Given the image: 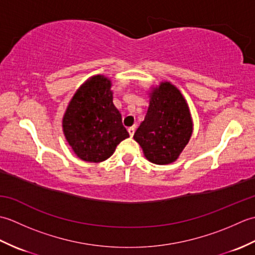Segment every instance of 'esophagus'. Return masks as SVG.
I'll list each match as a JSON object with an SVG mask.
<instances>
[{"instance_id": "1", "label": "esophagus", "mask_w": 255, "mask_h": 255, "mask_svg": "<svg viewBox=\"0 0 255 255\" xmlns=\"http://www.w3.org/2000/svg\"><path fill=\"white\" fill-rule=\"evenodd\" d=\"M134 129H136V127H134V126H132V127H129V128H128V132H129V134H130V137H132V136H133V133H134Z\"/></svg>"}]
</instances>
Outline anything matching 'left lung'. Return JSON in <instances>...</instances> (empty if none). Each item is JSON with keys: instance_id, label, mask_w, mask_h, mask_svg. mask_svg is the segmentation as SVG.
Here are the masks:
<instances>
[{"instance_id": "left-lung-1", "label": "left lung", "mask_w": 255, "mask_h": 255, "mask_svg": "<svg viewBox=\"0 0 255 255\" xmlns=\"http://www.w3.org/2000/svg\"><path fill=\"white\" fill-rule=\"evenodd\" d=\"M192 132L193 121L184 96L170 82H161L151 91L148 112L133 139L147 160L164 165L176 161Z\"/></svg>"}]
</instances>
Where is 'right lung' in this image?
<instances>
[{
    "label": "right lung",
    "mask_w": 255,
    "mask_h": 255,
    "mask_svg": "<svg viewBox=\"0 0 255 255\" xmlns=\"http://www.w3.org/2000/svg\"><path fill=\"white\" fill-rule=\"evenodd\" d=\"M112 81L94 75L80 86L62 119L63 133L81 160H107L117 144L129 137L122 114L114 105Z\"/></svg>",
    "instance_id": "add662e5"
}]
</instances>
